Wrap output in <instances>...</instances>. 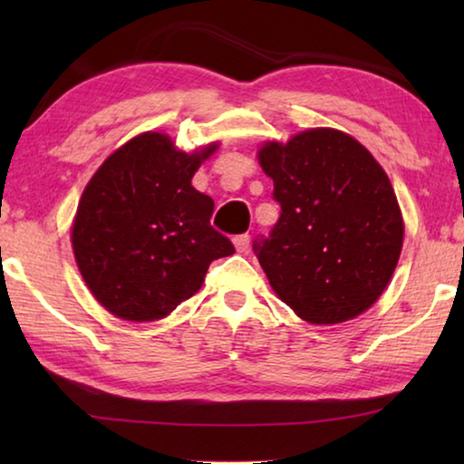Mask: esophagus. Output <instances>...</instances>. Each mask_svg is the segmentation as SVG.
<instances>
[{
    "label": "esophagus",
    "instance_id": "esophagus-1",
    "mask_svg": "<svg viewBox=\"0 0 464 464\" xmlns=\"http://www.w3.org/2000/svg\"><path fill=\"white\" fill-rule=\"evenodd\" d=\"M249 241H251L249 235L243 233V235H237V237L233 239V246H235V249L239 251V254H246V251L249 249Z\"/></svg>",
    "mask_w": 464,
    "mask_h": 464
}]
</instances>
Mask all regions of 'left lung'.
<instances>
[{"instance_id":"8db88e82","label":"left lung","mask_w":464,"mask_h":464,"mask_svg":"<svg viewBox=\"0 0 464 464\" xmlns=\"http://www.w3.org/2000/svg\"><path fill=\"white\" fill-rule=\"evenodd\" d=\"M280 218L254 251L282 303L298 317L334 325L364 313L387 288L403 246V218L384 169L335 129L266 143Z\"/></svg>"}]
</instances>
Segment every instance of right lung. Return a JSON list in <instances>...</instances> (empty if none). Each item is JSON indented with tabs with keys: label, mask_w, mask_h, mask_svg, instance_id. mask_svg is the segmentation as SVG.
Instances as JSON below:
<instances>
[{
	"label": "right lung",
	"mask_w": 464,
	"mask_h": 464,
	"mask_svg": "<svg viewBox=\"0 0 464 464\" xmlns=\"http://www.w3.org/2000/svg\"><path fill=\"white\" fill-rule=\"evenodd\" d=\"M218 145L188 155L143 132L108 157L82 194L72 229L77 268L102 307L155 321L198 293L233 243L210 227L215 202L192 176Z\"/></svg>",
	"instance_id": "add662e5"
}]
</instances>
